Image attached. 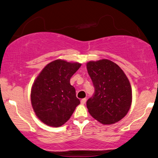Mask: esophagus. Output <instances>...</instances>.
Segmentation results:
<instances>
[{
  "mask_svg": "<svg viewBox=\"0 0 158 158\" xmlns=\"http://www.w3.org/2000/svg\"><path fill=\"white\" fill-rule=\"evenodd\" d=\"M86 98H84V99H81V103L82 104H85V102H86Z\"/></svg>",
  "mask_w": 158,
  "mask_h": 158,
  "instance_id": "1",
  "label": "esophagus"
}]
</instances>
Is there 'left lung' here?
Wrapping results in <instances>:
<instances>
[{
	"mask_svg": "<svg viewBox=\"0 0 158 158\" xmlns=\"http://www.w3.org/2000/svg\"><path fill=\"white\" fill-rule=\"evenodd\" d=\"M87 69L94 87L93 96L87 101L89 113L103 124L118 122L131 105L128 77L117 64L107 59L89 61Z\"/></svg>",
	"mask_w": 158,
	"mask_h": 158,
	"instance_id": "left-lung-1",
	"label": "left lung"
}]
</instances>
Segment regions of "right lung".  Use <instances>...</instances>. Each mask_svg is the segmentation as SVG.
<instances>
[{"instance_id":"obj_1","label":"right lung","mask_w":158,"mask_h":158,"mask_svg":"<svg viewBox=\"0 0 158 158\" xmlns=\"http://www.w3.org/2000/svg\"><path fill=\"white\" fill-rule=\"evenodd\" d=\"M81 66L79 63L55 60L46 66L34 82L31 106L39 119L46 125L59 127L71 118L81 103L70 80Z\"/></svg>"}]
</instances>
